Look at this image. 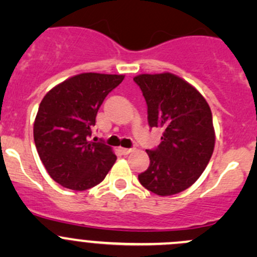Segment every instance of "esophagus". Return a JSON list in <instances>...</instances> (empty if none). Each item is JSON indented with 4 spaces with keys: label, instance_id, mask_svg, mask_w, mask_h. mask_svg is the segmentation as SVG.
<instances>
[{
    "label": "esophagus",
    "instance_id": "34e87169",
    "mask_svg": "<svg viewBox=\"0 0 257 257\" xmlns=\"http://www.w3.org/2000/svg\"><path fill=\"white\" fill-rule=\"evenodd\" d=\"M132 150H133V149H129V148H119V152H120L121 154H124V155L129 154V153H131Z\"/></svg>",
    "mask_w": 257,
    "mask_h": 257
}]
</instances>
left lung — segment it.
<instances>
[{
  "label": "left lung",
  "instance_id": "obj_1",
  "mask_svg": "<svg viewBox=\"0 0 257 257\" xmlns=\"http://www.w3.org/2000/svg\"><path fill=\"white\" fill-rule=\"evenodd\" d=\"M148 107L150 128H162V142L147 150L150 164L138 175L145 189L174 195L203 174L214 152L215 132L205 98L172 73L134 77Z\"/></svg>",
  "mask_w": 257,
  "mask_h": 257
}]
</instances>
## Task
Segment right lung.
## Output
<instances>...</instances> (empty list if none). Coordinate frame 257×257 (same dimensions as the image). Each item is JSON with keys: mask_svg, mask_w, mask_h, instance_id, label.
<instances>
[{"mask_svg": "<svg viewBox=\"0 0 257 257\" xmlns=\"http://www.w3.org/2000/svg\"><path fill=\"white\" fill-rule=\"evenodd\" d=\"M123 79L120 74H77L52 88L41 102L35 144L48 174L64 188H93L115 163L110 147L92 142L90 136L103 100Z\"/></svg>", "mask_w": 257, "mask_h": 257, "instance_id": "right-lung-1", "label": "right lung"}]
</instances>
